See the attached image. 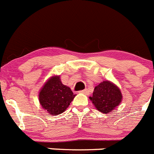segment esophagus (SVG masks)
<instances>
[{
    "mask_svg": "<svg viewBox=\"0 0 154 154\" xmlns=\"http://www.w3.org/2000/svg\"><path fill=\"white\" fill-rule=\"evenodd\" d=\"M79 92H81V93H83V94H88V89H83V90H81L79 91Z\"/></svg>",
    "mask_w": 154,
    "mask_h": 154,
    "instance_id": "34e87169",
    "label": "esophagus"
}]
</instances>
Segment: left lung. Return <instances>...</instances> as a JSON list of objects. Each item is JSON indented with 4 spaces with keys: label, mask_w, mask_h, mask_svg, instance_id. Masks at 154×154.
<instances>
[{
    "label": "left lung",
    "mask_w": 154,
    "mask_h": 154,
    "mask_svg": "<svg viewBox=\"0 0 154 154\" xmlns=\"http://www.w3.org/2000/svg\"><path fill=\"white\" fill-rule=\"evenodd\" d=\"M91 101L99 111L111 112L121 103L122 94L117 86L109 81H104L96 86Z\"/></svg>",
    "instance_id": "obj_1"
}]
</instances>
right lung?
Returning a JSON list of instances; mask_svg holds the SVG:
<instances>
[{
    "label": "right lung",
    "mask_w": 154,
    "mask_h": 154,
    "mask_svg": "<svg viewBox=\"0 0 154 154\" xmlns=\"http://www.w3.org/2000/svg\"><path fill=\"white\" fill-rule=\"evenodd\" d=\"M76 95L69 87L62 83L59 76L50 79L39 93V102L51 116H57L65 111Z\"/></svg>",
    "instance_id": "right-lung-1"
}]
</instances>
